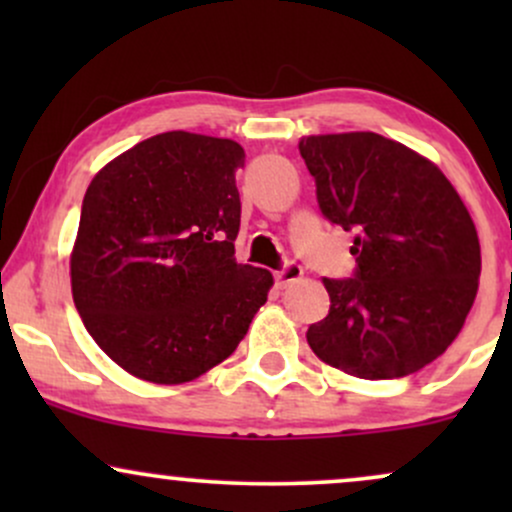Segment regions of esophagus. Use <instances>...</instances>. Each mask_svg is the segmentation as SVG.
<instances>
[{"label": "esophagus", "instance_id": "1", "mask_svg": "<svg viewBox=\"0 0 512 512\" xmlns=\"http://www.w3.org/2000/svg\"><path fill=\"white\" fill-rule=\"evenodd\" d=\"M298 279H303V267L296 262L284 264V267L276 272V284H279V289H286V286L293 284V281H298Z\"/></svg>", "mask_w": 512, "mask_h": 512}]
</instances>
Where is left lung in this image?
Masks as SVG:
<instances>
[{"label": "left lung", "mask_w": 512, "mask_h": 512, "mask_svg": "<svg viewBox=\"0 0 512 512\" xmlns=\"http://www.w3.org/2000/svg\"><path fill=\"white\" fill-rule=\"evenodd\" d=\"M322 214L356 231L354 279H322L330 315L308 330L327 366L390 380L436 361L460 334L479 289L477 226L443 170L375 132L298 142Z\"/></svg>", "instance_id": "1"}]
</instances>
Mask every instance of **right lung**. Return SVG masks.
<instances>
[{
	"label": "right lung",
	"instance_id": "right-lung-1",
	"mask_svg": "<svg viewBox=\"0 0 512 512\" xmlns=\"http://www.w3.org/2000/svg\"><path fill=\"white\" fill-rule=\"evenodd\" d=\"M233 139L163 132L98 170L69 257L74 305L122 370L156 385L199 378L236 351L274 286L236 262Z\"/></svg>",
	"mask_w": 512,
	"mask_h": 512
}]
</instances>
